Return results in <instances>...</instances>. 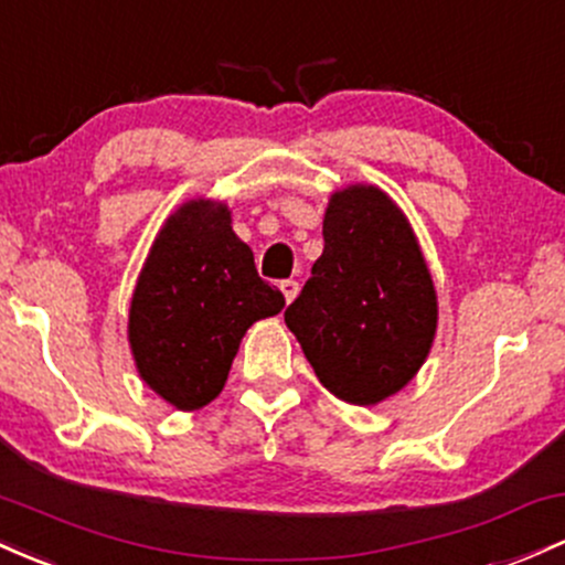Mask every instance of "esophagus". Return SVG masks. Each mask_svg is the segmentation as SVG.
<instances>
[{"label": "esophagus", "instance_id": "34e87169", "mask_svg": "<svg viewBox=\"0 0 565 565\" xmlns=\"http://www.w3.org/2000/svg\"><path fill=\"white\" fill-rule=\"evenodd\" d=\"M278 287H281V292H284V300H287V302H292L295 297H297V289H300V284H297L295 278H284V281L278 284Z\"/></svg>", "mask_w": 565, "mask_h": 565}]
</instances>
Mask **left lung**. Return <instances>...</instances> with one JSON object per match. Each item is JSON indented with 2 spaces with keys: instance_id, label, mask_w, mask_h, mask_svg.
I'll list each match as a JSON object with an SVG mask.
<instances>
[{
  "instance_id": "obj_1",
  "label": "left lung",
  "mask_w": 565,
  "mask_h": 565,
  "mask_svg": "<svg viewBox=\"0 0 565 565\" xmlns=\"http://www.w3.org/2000/svg\"><path fill=\"white\" fill-rule=\"evenodd\" d=\"M324 252L284 321L321 386L377 405L413 381L437 332V292L411 222L383 190L334 192Z\"/></svg>"
}]
</instances>
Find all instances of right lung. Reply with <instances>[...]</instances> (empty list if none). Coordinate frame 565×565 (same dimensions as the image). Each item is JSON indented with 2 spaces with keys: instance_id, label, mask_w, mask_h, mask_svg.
I'll return each instance as SVG.
<instances>
[{
  "instance_id": "1",
  "label": "right lung",
  "mask_w": 565,
  "mask_h": 565,
  "mask_svg": "<svg viewBox=\"0 0 565 565\" xmlns=\"http://www.w3.org/2000/svg\"><path fill=\"white\" fill-rule=\"evenodd\" d=\"M281 308L284 295L259 278L225 203H184L160 227L136 281V370L169 405L198 411L222 392L246 330Z\"/></svg>"
}]
</instances>
